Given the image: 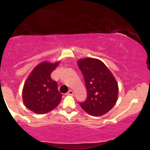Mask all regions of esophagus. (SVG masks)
Masks as SVG:
<instances>
[{"mask_svg": "<svg viewBox=\"0 0 150 150\" xmlns=\"http://www.w3.org/2000/svg\"><path fill=\"white\" fill-rule=\"evenodd\" d=\"M67 95H69V96H73L74 95V92L72 91V90H69V91L67 92Z\"/></svg>", "mask_w": 150, "mask_h": 150, "instance_id": "34e87169", "label": "esophagus"}]
</instances>
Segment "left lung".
<instances>
[{"mask_svg": "<svg viewBox=\"0 0 150 150\" xmlns=\"http://www.w3.org/2000/svg\"><path fill=\"white\" fill-rule=\"evenodd\" d=\"M78 65L83 75L87 89V99L80 105L91 115H103L117 100L118 85L115 78L108 67L97 59H81Z\"/></svg>", "mask_w": 150, "mask_h": 150, "instance_id": "obj_1", "label": "left lung"}]
</instances>
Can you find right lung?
Wrapping results in <instances>:
<instances>
[{"instance_id": "right-lung-1", "label": "right lung", "mask_w": 150, "mask_h": 150, "mask_svg": "<svg viewBox=\"0 0 150 150\" xmlns=\"http://www.w3.org/2000/svg\"><path fill=\"white\" fill-rule=\"evenodd\" d=\"M43 62L33 69L25 81L22 99L25 107L36 114H46L57 107L62 95L51 74L59 64Z\"/></svg>"}]
</instances>
